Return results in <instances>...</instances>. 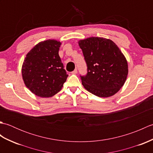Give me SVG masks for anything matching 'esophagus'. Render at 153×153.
I'll return each mask as SVG.
<instances>
[{"label":"esophagus","instance_id":"1","mask_svg":"<svg viewBox=\"0 0 153 153\" xmlns=\"http://www.w3.org/2000/svg\"><path fill=\"white\" fill-rule=\"evenodd\" d=\"M77 73V69H75L73 71H72V72H71V74H76Z\"/></svg>","mask_w":153,"mask_h":153}]
</instances>
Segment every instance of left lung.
Instances as JSON below:
<instances>
[{
	"label": "left lung",
	"instance_id": "8db88e82",
	"mask_svg": "<svg viewBox=\"0 0 153 153\" xmlns=\"http://www.w3.org/2000/svg\"><path fill=\"white\" fill-rule=\"evenodd\" d=\"M87 66V74L81 76L84 88L99 97L114 95L125 83L128 62L118 47L108 39L91 37L79 40Z\"/></svg>",
	"mask_w": 153,
	"mask_h": 153
}]
</instances>
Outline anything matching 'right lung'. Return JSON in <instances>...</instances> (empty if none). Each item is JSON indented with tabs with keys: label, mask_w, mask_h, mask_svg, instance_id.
<instances>
[{
	"label": "right lung",
	"mask_w": 153,
	"mask_h": 153,
	"mask_svg": "<svg viewBox=\"0 0 153 153\" xmlns=\"http://www.w3.org/2000/svg\"><path fill=\"white\" fill-rule=\"evenodd\" d=\"M61 43L54 39L41 41L30 50L22 64L25 86L40 97H51L58 93L68 75L58 54Z\"/></svg>",
	"instance_id": "obj_1"
}]
</instances>
